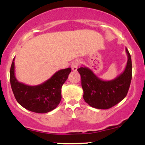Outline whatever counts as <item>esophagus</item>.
Returning <instances> with one entry per match:
<instances>
[{
	"label": "esophagus",
	"instance_id": "34e87169",
	"mask_svg": "<svg viewBox=\"0 0 145 145\" xmlns=\"http://www.w3.org/2000/svg\"><path fill=\"white\" fill-rule=\"evenodd\" d=\"M79 64H80L79 60H75V61H73L72 63H71V69H72V70L74 71H77Z\"/></svg>",
	"mask_w": 145,
	"mask_h": 145
}]
</instances>
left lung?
<instances>
[{
	"label": "left lung",
	"instance_id": "left-lung-1",
	"mask_svg": "<svg viewBox=\"0 0 145 145\" xmlns=\"http://www.w3.org/2000/svg\"><path fill=\"white\" fill-rule=\"evenodd\" d=\"M127 62L123 72L111 80H103L85 66L78 69L80 74L83 98L91 107L108 109L122 101L127 95L132 76L131 56L127 48Z\"/></svg>",
	"mask_w": 145,
	"mask_h": 145
}]
</instances>
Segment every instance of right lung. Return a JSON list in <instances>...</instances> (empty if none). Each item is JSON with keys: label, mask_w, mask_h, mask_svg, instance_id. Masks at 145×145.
Listing matches in <instances>:
<instances>
[{"label": "right lung", "mask_w": 145, "mask_h": 145, "mask_svg": "<svg viewBox=\"0 0 145 145\" xmlns=\"http://www.w3.org/2000/svg\"><path fill=\"white\" fill-rule=\"evenodd\" d=\"M14 60L10 69V83L18 102L28 110L37 113H46L55 109L61 100V88L67 80L71 68L56 71L42 84L29 86L16 79Z\"/></svg>", "instance_id": "right-lung-1"}]
</instances>
